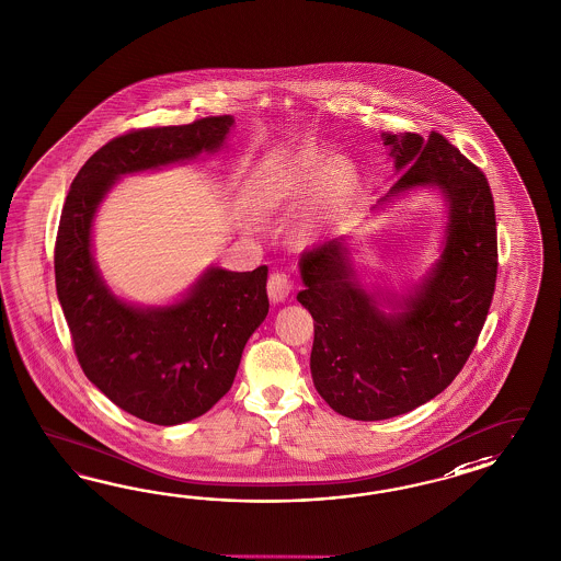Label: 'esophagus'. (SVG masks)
<instances>
[{"label": "esophagus", "instance_id": "obj_1", "mask_svg": "<svg viewBox=\"0 0 561 561\" xmlns=\"http://www.w3.org/2000/svg\"><path fill=\"white\" fill-rule=\"evenodd\" d=\"M293 290V283L287 273H273L268 278V297L273 304H283Z\"/></svg>", "mask_w": 561, "mask_h": 561}]
</instances>
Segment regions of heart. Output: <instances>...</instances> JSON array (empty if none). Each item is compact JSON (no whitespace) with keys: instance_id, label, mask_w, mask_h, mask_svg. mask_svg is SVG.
<instances>
[{"instance_id":"heart-1","label":"heart","mask_w":561,"mask_h":561,"mask_svg":"<svg viewBox=\"0 0 561 561\" xmlns=\"http://www.w3.org/2000/svg\"><path fill=\"white\" fill-rule=\"evenodd\" d=\"M320 180L323 182L328 205H336L354 193L358 184V172L353 161L344 158L328 160L320 156H301L257 178L254 205L262 213H274L293 203L295 198L304 196ZM323 217H325L323 210H316L299 227V236L301 238L313 236L323 224Z\"/></svg>"}]
</instances>
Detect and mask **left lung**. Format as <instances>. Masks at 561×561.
Instances as JSON below:
<instances>
[{"label":"left lung","instance_id":"8db88e82","mask_svg":"<svg viewBox=\"0 0 561 561\" xmlns=\"http://www.w3.org/2000/svg\"><path fill=\"white\" fill-rule=\"evenodd\" d=\"M381 137L401 176L377 205L438 188L448 205L443 254L414 290L379 297L360 285L344 238H334L301 254L297 295L313 318L318 393L337 414L365 422L401 416L447 389L478 344L497 273L496 210L480 168L436 130L428 139Z\"/></svg>","mask_w":561,"mask_h":561}]
</instances>
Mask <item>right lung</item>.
Instances as JSON below:
<instances>
[{
  "mask_svg": "<svg viewBox=\"0 0 561 561\" xmlns=\"http://www.w3.org/2000/svg\"><path fill=\"white\" fill-rule=\"evenodd\" d=\"M231 127L225 114L125 133L81 165L61 210L55 283L76 356L108 400L158 426L203 416L229 391L245 342L268 313V268L210 266L176 304L130 305L100 276L92 224L118 178L215 153Z\"/></svg>",
  "mask_w": 561,
  "mask_h": 561,
  "instance_id": "1",
  "label": "right lung"
}]
</instances>
